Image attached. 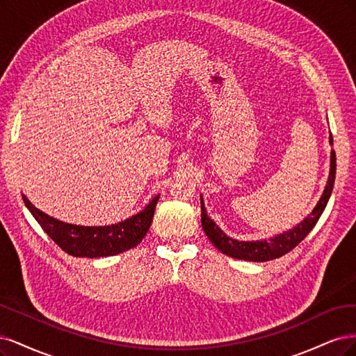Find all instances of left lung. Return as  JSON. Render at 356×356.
Returning <instances> with one entry per match:
<instances>
[{"mask_svg": "<svg viewBox=\"0 0 356 356\" xmlns=\"http://www.w3.org/2000/svg\"><path fill=\"white\" fill-rule=\"evenodd\" d=\"M330 143L332 145V136L330 133ZM331 168H330V176L327 186L323 192V197L319 198L316 207L312 210L303 222H300L293 229H289L282 234L275 235L269 239L263 241H238L231 236H227L222 229L217 226L210 217L207 216L204 207V201L201 197V223L205 235L209 236L211 244L220 250L223 254L231 256L234 259L239 260H248V261H268L278 259L284 254L291 251L297 244H300L302 241L306 238V235L312 231L316 222L319 220L321 214L325 210L327 202L331 197L332 186H334V179H336V152L331 151Z\"/></svg>", "mask_w": 356, "mask_h": 356, "instance_id": "obj_1", "label": "left lung"}]
</instances>
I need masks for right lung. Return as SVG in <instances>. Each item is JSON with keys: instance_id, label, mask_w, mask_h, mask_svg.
I'll list each match as a JSON object with an SVG mask.
<instances>
[{"instance_id": "right-lung-1", "label": "right lung", "mask_w": 356, "mask_h": 356, "mask_svg": "<svg viewBox=\"0 0 356 356\" xmlns=\"http://www.w3.org/2000/svg\"><path fill=\"white\" fill-rule=\"evenodd\" d=\"M158 200L159 195L152 198L140 213L131 216L124 222L109 226H79L60 222L42 213L24 195V202L28 210L35 217L44 232L65 253L74 257L90 259L115 256L140 244V241L151 227Z\"/></svg>"}]
</instances>
